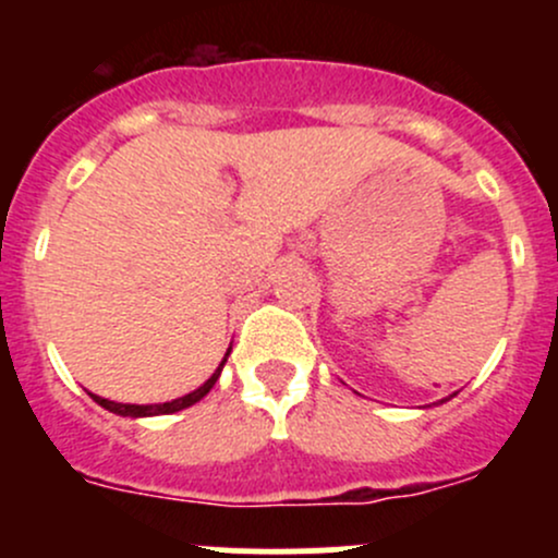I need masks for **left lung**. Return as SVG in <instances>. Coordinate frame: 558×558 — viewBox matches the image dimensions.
Listing matches in <instances>:
<instances>
[{
    "label": "left lung",
    "mask_w": 558,
    "mask_h": 558,
    "mask_svg": "<svg viewBox=\"0 0 558 558\" xmlns=\"http://www.w3.org/2000/svg\"><path fill=\"white\" fill-rule=\"evenodd\" d=\"M451 397H453V393H451ZM451 397H448V399H451ZM440 402H446V399H440Z\"/></svg>",
    "instance_id": "obj_1"
}]
</instances>
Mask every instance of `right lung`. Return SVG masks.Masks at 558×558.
Returning <instances> with one entry per match:
<instances>
[{"instance_id": "1", "label": "right lung", "mask_w": 558, "mask_h": 558, "mask_svg": "<svg viewBox=\"0 0 558 558\" xmlns=\"http://www.w3.org/2000/svg\"><path fill=\"white\" fill-rule=\"evenodd\" d=\"M229 351H232V348H229ZM229 351H227V356H223V362L218 364L216 373H213L210 378L205 380V384H202L199 388H194V391H191V393H185V397L172 399V402H159V404H123V402H110V399L97 397V393H92V399H94V402H97V404H102L105 410H110V413L123 415V418H126V415H129V418H148V415H170V413H178V410H185V408H191V404L199 402V399L205 397V393L210 391L213 386H216L218 375H221L223 364H227V359H229Z\"/></svg>"}]
</instances>
